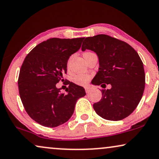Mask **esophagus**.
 <instances>
[{"mask_svg":"<svg viewBox=\"0 0 159 159\" xmlns=\"http://www.w3.org/2000/svg\"><path fill=\"white\" fill-rule=\"evenodd\" d=\"M85 91H86V94H88V93L89 92V91H90L89 88V87H85Z\"/></svg>","mask_w":159,"mask_h":159,"instance_id":"1","label":"esophagus"}]
</instances>
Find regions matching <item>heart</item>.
<instances>
[{
	"instance_id": "1",
	"label": "heart",
	"mask_w": 159,
	"mask_h": 159,
	"mask_svg": "<svg viewBox=\"0 0 159 159\" xmlns=\"http://www.w3.org/2000/svg\"><path fill=\"white\" fill-rule=\"evenodd\" d=\"M87 53V52H86ZM91 79V75L88 74H78L73 78V81L76 84L81 86H85L89 82Z\"/></svg>"
}]
</instances>
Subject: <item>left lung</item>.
Here are the masks:
<instances>
[{"instance_id": "left-lung-1", "label": "left lung", "mask_w": 159, "mask_h": 159, "mask_svg": "<svg viewBox=\"0 0 159 159\" xmlns=\"http://www.w3.org/2000/svg\"><path fill=\"white\" fill-rule=\"evenodd\" d=\"M84 39L82 51L92 50L99 58V70L92 84L111 85L110 89L102 90V99L93 107L104 119H124L136 109L143 97L145 84L143 63L136 51L120 40L104 34Z\"/></svg>"}]
</instances>
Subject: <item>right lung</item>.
<instances>
[{
	"instance_id": "obj_1",
	"label": "right lung",
	"mask_w": 159,
	"mask_h": 159,
	"mask_svg": "<svg viewBox=\"0 0 159 159\" xmlns=\"http://www.w3.org/2000/svg\"><path fill=\"white\" fill-rule=\"evenodd\" d=\"M84 38H52L37 45L25 57L20 68L18 87L30 117L46 127H57L73 115L77 100L86 95L84 89L67 81V94L56 84L67 73L70 57L81 48Z\"/></svg>"
}]
</instances>
